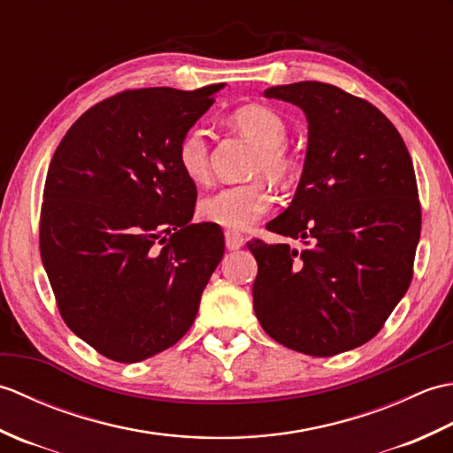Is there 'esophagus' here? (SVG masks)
Here are the masks:
<instances>
[{
    "instance_id": "1",
    "label": "esophagus",
    "mask_w": 453,
    "mask_h": 453,
    "mask_svg": "<svg viewBox=\"0 0 453 453\" xmlns=\"http://www.w3.org/2000/svg\"><path fill=\"white\" fill-rule=\"evenodd\" d=\"M224 237H226V247L229 249V251H235V249L243 247V243H245L243 235H242V234H237V232H234V229H226V232H224Z\"/></svg>"
}]
</instances>
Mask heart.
<instances>
[{
  "label": "heart",
  "instance_id": "heart-1",
  "mask_svg": "<svg viewBox=\"0 0 453 453\" xmlns=\"http://www.w3.org/2000/svg\"><path fill=\"white\" fill-rule=\"evenodd\" d=\"M229 124L258 148L251 167L253 177H266L278 187H288L300 179L303 163L297 153L286 146L290 127L280 112L266 104H245L232 112ZM177 161L188 180L200 185L210 179V143L204 130L192 128L182 136L177 148ZM273 190L263 179H257L211 192L200 200L198 210L210 224L247 229L273 208Z\"/></svg>",
  "mask_w": 453,
  "mask_h": 453
}]
</instances>
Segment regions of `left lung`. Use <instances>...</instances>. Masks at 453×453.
<instances>
[{"label":"left lung","instance_id":"obj_1","mask_svg":"<svg viewBox=\"0 0 453 453\" xmlns=\"http://www.w3.org/2000/svg\"><path fill=\"white\" fill-rule=\"evenodd\" d=\"M297 104L310 124L292 204L266 229L303 249L253 239L257 319L268 336L310 356H334L380 333L409 290L420 239L415 169L380 109L334 85L265 91Z\"/></svg>","mask_w":453,"mask_h":453}]
</instances>
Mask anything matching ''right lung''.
<instances>
[{"mask_svg": "<svg viewBox=\"0 0 453 453\" xmlns=\"http://www.w3.org/2000/svg\"><path fill=\"white\" fill-rule=\"evenodd\" d=\"M221 88L112 95L72 124L48 167L41 257L58 310L114 362L182 339L224 257L219 226L190 224L196 187L177 161Z\"/></svg>", "mask_w": 453, "mask_h": 453, "instance_id": "1", "label": "right lung"}]
</instances>
